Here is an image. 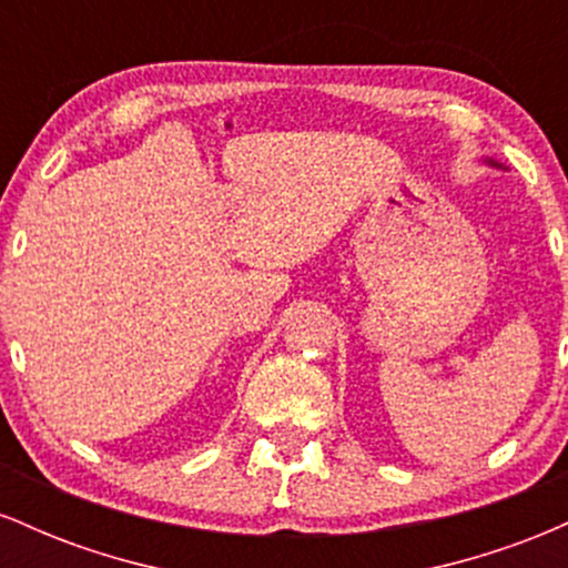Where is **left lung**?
Returning <instances> with one entry per match:
<instances>
[{"label":"left lung","mask_w":568,"mask_h":568,"mask_svg":"<svg viewBox=\"0 0 568 568\" xmlns=\"http://www.w3.org/2000/svg\"><path fill=\"white\" fill-rule=\"evenodd\" d=\"M488 162H491V165H497V162H494V160H488ZM499 168V165H497Z\"/></svg>","instance_id":"left-lung-1"}]
</instances>
